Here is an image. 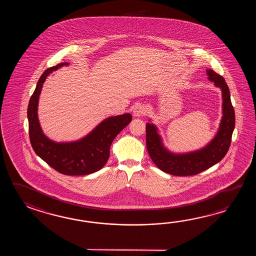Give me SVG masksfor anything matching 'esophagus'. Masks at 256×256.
<instances>
[{"label": "esophagus", "mask_w": 256, "mask_h": 256, "mask_svg": "<svg viewBox=\"0 0 256 256\" xmlns=\"http://www.w3.org/2000/svg\"><path fill=\"white\" fill-rule=\"evenodd\" d=\"M146 108L142 104H136L132 110V114L136 117H142V116L146 114Z\"/></svg>", "instance_id": "34e87169"}]
</instances>
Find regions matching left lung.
<instances>
[{
	"mask_svg": "<svg viewBox=\"0 0 256 256\" xmlns=\"http://www.w3.org/2000/svg\"><path fill=\"white\" fill-rule=\"evenodd\" d=\"M208 80L222 90L223 116L215 138L207 146L196 152L174 154L164 148L156 127L146 124V147L148 154L158 168L173 176H186L198 174L218 163L228 152L235 126V114L228 85L222 76L207 70Z\"/></svg>",
	"mask_w": 256,
	"mask_h": 256,
	"instance_id": "obj_1",
	"label": "left lung"
}]
</instances>
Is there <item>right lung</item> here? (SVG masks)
<instances>
[{
  "instance_id": "add662e5",
  "label": "right lung",
  "mask_w": 256,
  "mask_h": 256,
  "mask_svg": "<svg viewBox=\"0 0 256 256\" xmlns=\"http://www.w3.org/2000/svg\"><path fill=\"white\" fill-rule=\"evenodd\" d=\"M68 63L49 68L40 76L28 104L29 138L36 154L54 170L66 176L88 174L102 168L110 156V146L115 137L132 120L130 114L110 117L82 140L54 142L44 136L39 126L38 104L41 88L52 71Z\"/></svg>"
}]
</instances>
